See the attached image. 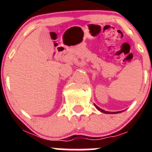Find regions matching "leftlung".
Here are the masks:
<instances>
[{
	"mask_svg": "<svg viewBox=\"0 0 152 152\" xmlns=\"http://www.w3.org/2000/svg\"><path fill=\"white\" fill-rule=\"evenodd\" d=\"M95 107H96V109H97L98 110H100V112H102V113H120V112H107V111H105V110H102V109H100V107H98L96 105H95Z\"/></svg>",
	"mask_w": 152,
	"mask_h": 152,
	"instance_id": "1",
	"label": "left lung"
}]
</instances>
